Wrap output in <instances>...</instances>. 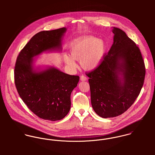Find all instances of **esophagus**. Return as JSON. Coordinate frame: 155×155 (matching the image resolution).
Instances as JSON below:
<instances>
[{"instance_id": "1", "label": "esophagus", "mask_w": 155, "mask_h": 155, "mask_svg": "<svg viewBox=\"0 0 155 155\" xmlns=\"http://www.w3.org/2000/svg\"><path fill=\"white\" fill-rule=\"evenodd\" d=\"M87 78L86 77V76H84V75H82L81 76V81H87Z\"/></svg>"}]
</instances>
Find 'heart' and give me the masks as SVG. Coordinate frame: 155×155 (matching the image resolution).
Segmentation results:
<instances>
[{
	"label": "heart",
	"mask_w": 155,
	"mask_h": 155,
	"mask_svg": "<svg viewBox=\"0 0 155 155\" xmlns=\"http://www.w3.org/2000/svg\"><path fill=\"white\" fill-rule=\"evenodd\" d=\"M107 45L104 41L92 36H82L74 39L70 46V53L71 55L64 54L65 63L71 68H75L74 60H80L83 68L92 70L97 68L103 61Z\"/></svg>",
	"instance_id": "heart-1"
}]
</instances>
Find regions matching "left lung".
<instances>
[{"instance_id": "8db88e82", "label": "left lung", "mask_w": 155, "mask_h": 155, "mask_svg": "<svg viewBox=\"0 0 155 155\" xmlns=\"http://www.w3.org/2000/svg\"><path fill=\"white\" fill-rule=\"evenodd\" d=\"M113 44L100 65L87 74L94 111L103 118L127 110L143 87L146 70L138 47L121 29L113 27Z\"/></svg>"}]
</instances>
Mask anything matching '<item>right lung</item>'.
Returning a JSON list of instances; mask_svg holds the SVG:
<instances>
[{
	"label": "right lung",
	"mask_w": 155,
	"mask_h": 155,
	"mask_svg": "<svg viewBox=\"0 0 155 155\" xmlns=\"http://www.w3.org/2000/svg\"><path fill=\"white\" fill-rule=\"evenodd\" d=\"M66 27L42 31L33 36L20 52L14 70L15 87L28 109L45 120H59L71 107L70 95L79 76L53 66L35 68V58L45 52L61 51Z\"/></svg>",
	"instance_id": "obj_1"
}]
</instances>
